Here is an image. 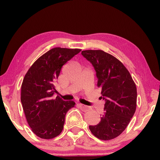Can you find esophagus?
<instances>
[{
    "mask_svg": "<svg viewBox=\"0 0 160 160\" xmlns=\"http://www.w3.org/2000/svg\"><path fill=\"white\" fill-rule=\"evenodd\" d=\"M78 106H79L80 108L82 109L83 111H87L89 110V107L87 106H85V105H83L82 103H78Z\"/></svg>",
    "mask_w": 160,
    "mask_h": 160,
    "instance_id": "1",
    "label": "esophagus"
}]
</instances>
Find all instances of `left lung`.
Listing matches in <instances>:
<instances>
[{
    "mask_svg": "<svg viewBox=\"0 0 160 160\" xmlns=\"http://www.w3.org/2000/svg\"><path fill=\"white\" fill-rule=\"evenodd\" d=\"M82 55L92 65L105 100L104 114L89 125L98 138L108 141L125 130L136 109L137 89L128 69L119 60L102 50H85Z\"/></svg>",
    "mask_w": 160,
    "mask_h": 160,
    "instance_id": "obj_1",
    "label": "left lung"
}]
</instances>
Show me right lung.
Instances as JSON below:
<instances>
[{
    "label": "right lung",
    "mask_w": 160,
    "mask_h": 160,
    "mask_svg": "<svg viewBox=\"0 0 160 160\" xmlns=\"http://www.w3.org/2000/svg\"><path fill=\"white\" fill-rule=\"evenodd\" d=\"M81 49L56 47L35 62L25 74L21 87V102L28 123L37 136L52 139L62 131L65 115L73 101L54 98V83L61 68Z\"/></svg>",
    "instance_id": "1"
}]
</instances>
